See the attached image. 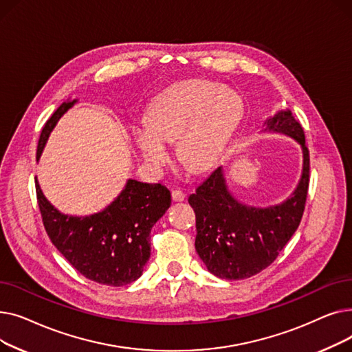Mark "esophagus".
I'll use <instances>...</instances> for the list:
<instances>
[{"instance_id":"34e87169","label":"esophagus","mask_w":352,"mask_h":352,"mask_svg":"<svg viewBox=\"0 0 352 352\" xmlns=\"http://www.w3.org/2000/svg\"><path fill=\"white\" fill-rule=\"evenodd\" d=\"M171 195H173V201H175V202H181V201H184L186 199V194H184L182 191H179V190H174L173 192H171Z\"/></svg>"}]
</instances>
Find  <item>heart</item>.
I'll list each match as a JSON object with an SVG mask.
<instances>
[{"label": "heart", "instance_id": "1", "mask_svg": "<svg viewBox=\"0 0 352 352\" xmlns=\"http://www.w3.org/2000/svg\"><path fill=\"white\" fill-rule=\"evenodd\" d=\"M243 118L234 91L207 80L179 81L153 100L148 118H137L133 137L142 160L161 170L171 158L166 142L177 141L179 162L195 174L217 164Z\"/></svg>", "mask_w": 352, "mask_h": 352}]
</instances>
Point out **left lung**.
Wrapping results in <instances>:
<instances>
[{
	"mask_svg": "<svg viewBox=\"0 0 352 352\" xmlns=\"http://www.w3.org/2000/svg\"><path fill=\"white\" fill-rule=\"evenodd\" d=\"M264 126L263 133L284 134L301 145V178L287 199L270 207L245 204L231 194L223 166L188 198L197 217L195 250L218 278L244 280L265 270L301 223L309 181L304 129L289 109L276 111Z\"/></svg>",
	"mask_w": 352,
	"mask_h": 352,
	"instance_id": "1",
	"label": "left lung"
}]
</instances>
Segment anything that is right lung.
<instances>
[{
    "label": "right lung",
    "instance_id": "obj_1",
    "mask_svg": "<svg viewBox=\"0 0 352 352\" xmlns=\"http://www.w3.org/2000/svg\"><path fill=\"white\" fill-rule=\"evenodd\" d=\"M77 102L67 100L47 121L36 148V161L55 125ZM35 190L51 243L85 278L109 287H122L140 278L150 260V232L171 206V192L164 186L129 178L113 202L89 215H69L55 208L38 179Z\"/></svg>",
    "mask_w": 352,
    "mask_h": 352
}]
</instances>
